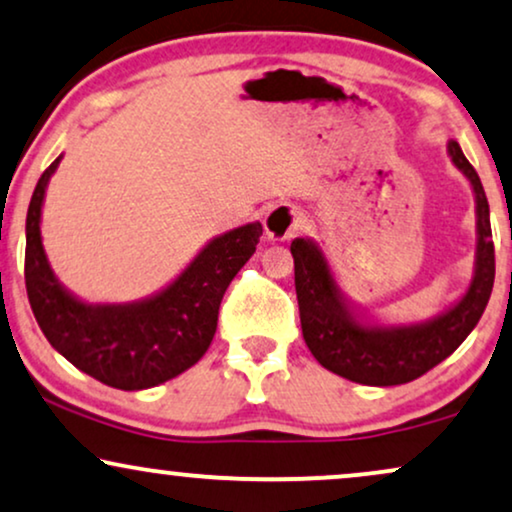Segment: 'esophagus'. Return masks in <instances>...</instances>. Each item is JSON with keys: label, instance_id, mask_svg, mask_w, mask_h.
Returning a JSON list of instances; mask_svg holds the SVG:
<instances>
[{"label": "esophagus", "instance_id": "obj_1", "mask_svg": "<svg viewBox=\"0 0 512 512\" xmlns=\"http://www.w3.org/2000/svg\"><path fill=\"white\" fill-rule=\"evenodd\" d=\"M302 224V215L295 208H290V205H274L264 215V231H267L271 241H286V238L302 229Z\"/></svg>", "mask_w": 512, "mask_h": 512}]
</instances>
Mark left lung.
<instances>
[{
  "instance_id": "obj_1",
  "label": "left lung",
  "mask_w": 512,
  "mask_h": 512,
  "mask_svg": "<svg viewBox=\"0 0 512 512\" xmlns=\"http://www.w3.org/2000/svg\"><path fill=\"white\" fill-rule=\"evenodd\" d=\"M446 153L472 186L477 245L470 286L451 307L432 319L416 323L375 321L342 293L314 238H295L290 243L304 342L323 368L352 383L387 387L420 378L456 352L487 307L496 274L489 203L475 167L468 163L456 139L446 141Z\"/></svg>"
}]
</instances>
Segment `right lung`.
<instances>
[{
	"label": "right lung",
	"mask_w": 512,
	"mask_h": 512,
	"mask_svg": "<svg viewBox=\"0 0 512 512\" xmlns=\"http://www.w3.org/2000/svg\"><path fill=\"white\" fill-rule=\"evenodd\" d=\"M61 158L37 181L25 219V288L44 338L108 387L148 390L177 378L208 352L219 304L260 243L262 224L215 236L174 281L144 300L84 302L58 281L42 245V205Z\"/></svg>",
	"instance_id": "right-lung-1"
}]
</instances>
